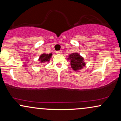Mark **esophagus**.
Listing matches in <instances>:
<instances>
[{"instance_id": "1", "label": "esophagus", "mask_w": 121, "mask_h": 121, "mask_svg": "<svg viewBox=\"0 0 121 121\" xmlns=\"http://www.w3.org/2000/svg\"><path fill=\"white\" fill-rule=\"evenodd\" d=\"M56 53H57V54H61V53H62V51L60 50V51H56Z\"/></svg>"}]
</instances>
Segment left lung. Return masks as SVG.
Wrapping results in <instances>:
<instances>
[{
	"label": "left lung",
	"mask_w": 121,
	"mask_h": 121,
	"mask_svg": "<svg viewBox=\"0 0 121 121\" xmlns=\"http://www.w3.org/2000/svg\"><path fill=\"white\" fill-rule=\"evenodd\" d=\"M68 59L70 60L71 68L75 71L81 69L85 65L84 59L77 53H73L69 55Z\"/></svg>",
	"instance_id": "8db88e82"
}]
</instances>
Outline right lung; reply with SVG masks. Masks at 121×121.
Wrapping results in <instances>:
<instances>
[{
	"mask_svg": "<svg viewBox=\"0 0 121 121\" xmlns=\"http://www.w3.org/2000/svg\"><path fill=\"white\" fill-rule=\"evenodd\" d=\"M52 56V53L50 54H45V53H43V55H41L40 56L39 59V60L41 62H49L50 60V58Z\"/></svg>",
	"mask_w": 121,
	"mask_h": 121,
	"instance_id": "add662e5",
	"label": "right lung"
}]
</instances>
